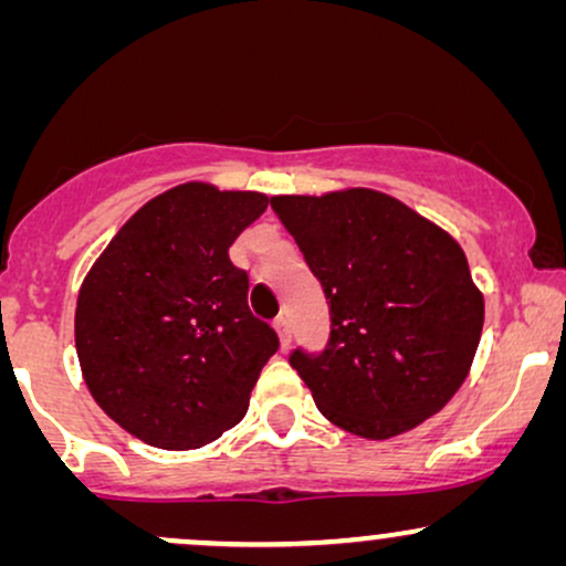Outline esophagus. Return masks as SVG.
Wrapping results in <instances>:
<instances>
[{
  "instance_id": "1",
  "label": "esophagus",
  "mask_w": 566,
  "mask_h": 566,
  "mask_svg": "<svg viewBox=\"0 0 566 566\" xmlns=\"http://www.w3.org/2000/svg\"><path fill=\"white\" fill-rule=\"evenodd\" d=\"M274 329L279 335V343H282V348H287L290 346V322H287V316H284V314L276 316Z\"/></svg>"
}]
</instances>
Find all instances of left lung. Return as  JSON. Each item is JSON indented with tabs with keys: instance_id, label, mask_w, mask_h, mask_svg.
Listing matches in <instances>:
<instances>
[{
	"instance_id": "left-lung-1",
	"label": "left lung",
	"mask_w": 566,
	"mask_h": 566,
	"mask_svg": "<svg viewBox=\"0 0 566 566\" xmlns=\"http://www.w3.org/2000/svg\"><path fill=\"white\" fill-rule=\"evenodd\" d=\"M271 207L329 301L327 348L290 356L319 412L375 441L437 415L469 378L484 324L463 247L373 188Z\"/></svg>"
}]
</instances>
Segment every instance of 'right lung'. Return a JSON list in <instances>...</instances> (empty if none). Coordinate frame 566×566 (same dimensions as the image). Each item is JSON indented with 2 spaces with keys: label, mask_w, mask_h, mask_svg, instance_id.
Returning <instances> with one entry per match:
<instances>
[{
  "label": "right lung",
  "mask_w": 566,
  "mask_h": 566,
  "mask_svg": "<svg viewBox=\"0 0 566 566\" xmlns=\"http://www.w3.org/2000/svg\"><path fill=\"white\" fill-rule=\"evenodd\" d=\"M269 207L258 191L184 184L116 231L76 297L82 378L97 407L159 450H197L244 418L279 337L247 305L229 247Z\"/></svg>",
  "instance_id": "obj_1"
}]
</instances>
